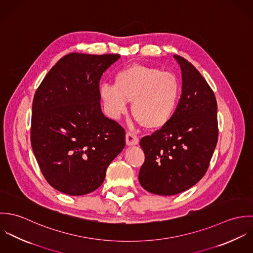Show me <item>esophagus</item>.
<instances>
[{
  "instance_id": "34e87169",
  "label": "esophagus",
  "mask_w": 253,
  "mask_h": 253,
  "mask_svg": "<svg viewBox=\"0 0 253 253\" xmlns=\"http://www.w3.org/2000/svg\"><path fill=\"white\" fill-rule=\"evenodd\" d=\"M138 141H139V139H138L136 134H134L132 132H127L126 134V145L133 146V145L138 144Z\"/></svg>"
}]
</instances>
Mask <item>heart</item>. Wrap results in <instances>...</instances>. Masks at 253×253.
Returning <instances> with one entry per match:
<instances>
[{
    "label": "heart",
    "mask_w": 253,
    "mask_h": 253,
    "mask_svg": "<svg viewBox=\"0 0 253 253\" xmlns=\"http://www.w3.org/2000/svg\"><path fill=\"white\" fill-rule=\"evenodd\" d=\"M180 93L175 74L143 64L122 68L114 76V85L103 84L99 87L110 117L118 118L131 101L133 118L148 129L161 128L170 121Z\"/></svg>",
    "instance_id": "1"
}]
</instances>
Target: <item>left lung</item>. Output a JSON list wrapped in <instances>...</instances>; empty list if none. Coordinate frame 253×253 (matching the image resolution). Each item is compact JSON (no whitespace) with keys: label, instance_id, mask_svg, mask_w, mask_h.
Masks as SVG:
<instances>
[{"label":"left lung","instance_id":"obj_1","mask_svg":"<svg viewBox=\"0 0 253 253\" xmlns=\"http://www.w3.org/2000/svg\"><path fill=\"white\" fill-rule=\"evenodd\" d=\"M174 57L182 73L177 108L165 126L140 140L145 161L138 179L146 191L162 196L179 194L201 180L218 140L213 90L194 65Z\"/></svg>","mask_w":253,"mask_h":253}]
</instances>
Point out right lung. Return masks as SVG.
<instances>
[{"instance_id": "add662e5", "label": "right lung", "mask_w": 253, "mask_h": 253, "mask_svg": "<svg viewBox=\"0 0 253 253\" xmlns=\"http://www.w3.org/2000/svg\"><path fill=\"white\" fill-rule=\"evenodd\" d=\"M119 54L72 52L46 74L33 99L31 145L47 183L82 196L103 183L106 169L126 146V131L100 106L102 74Z\"/></svg>"}]
</instances>
